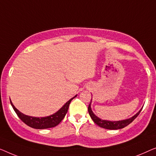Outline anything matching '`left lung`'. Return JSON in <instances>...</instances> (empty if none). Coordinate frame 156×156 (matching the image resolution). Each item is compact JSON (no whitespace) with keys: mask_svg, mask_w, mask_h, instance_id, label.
<instances>
[{"mask_svg":"<svg viewBox=\"0 0 156 156\" xmlns=\"http://www.w3.org/2000/svg\"><path fill=\"white\" fill-rule=\"evenodd\" d=\"M91 102H92V99L90 101V103L88 106V112H89L90 116L91 119H93V122H95L96 124L98 125L99 126L104 129H110V130H116V129H123L124 128L125 126H128L130 123L132 122L133 120L138 117V115H139V113L141 112L142 108H143V107H142V108L140 109V110L135 115H133L132 117L129 118V119L119 120V121H108V120L100 119V118L97 117V116L93 113V112L91 109Z\"/></svg>","mask_w":156,"mask_h":156,"instance_id":"obj_1","label":"left lung"}]
</instances>
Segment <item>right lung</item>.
I'll return each mask as SVG.
<instances>
[{"label": "right lung", "mask_w": 156, "mask_h": 156, "mask_svg": "<svg viewBox=\"0 0 156 156\" xmlns=\"http://www.w3.org/2000/svg\"><path fill=\"white\" fill-rule=\"evenodd\" d=\"M77 95L70 99L66 103H65L64 105L61 107L60 109L55 112L53 115L47 116V117H32V116H28L24 115L21 112H20L14 105H13L12 101L10 100V104H11L13 109H14L15 113L17 114L20 119L23 121L25 124H26L27 126H29L32 128L37 129H49L52 128L58 125L60 123L62 119L64 118V117L66 115L68 109H69V107L70 103H71V100L75 98Z\"/></svg>", "instance_id": "right-lung-1"}]
</instances>
